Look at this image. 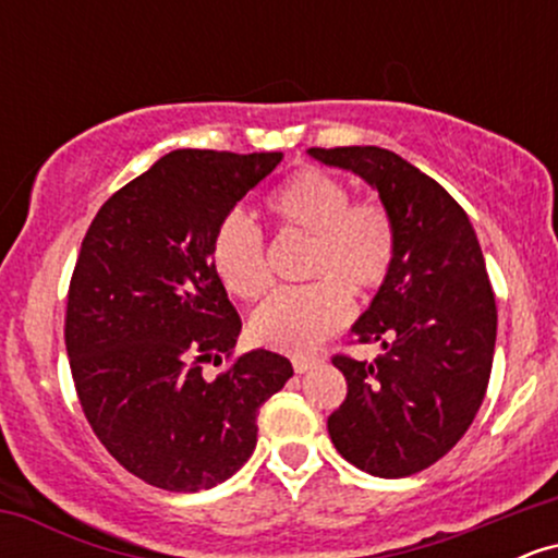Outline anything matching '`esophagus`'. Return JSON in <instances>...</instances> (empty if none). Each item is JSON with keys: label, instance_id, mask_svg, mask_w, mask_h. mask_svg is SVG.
Returning <instances> with one entry per match:
<instances>
[{"label": "esophagus", "instance_id": "obj_1", "mask_svg": "<svg viewBox=\"0 0 558 558\" xmlns=\"http://www.w3.org/2000/svg\"><path fill=\"white\" fill-rule=\"evenodd\" d=\"M291 362H293V369H296V373L301 375V373H306V369L317 367L319 360H315V356H293Z\"/></svg>", "mask_w": 558, "mask_h": 558}]
</instances>
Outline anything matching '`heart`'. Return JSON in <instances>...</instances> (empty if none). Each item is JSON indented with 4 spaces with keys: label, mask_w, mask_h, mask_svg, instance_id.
Here are the masks:
<instances>
[{
    "label": "heart",
    "mask_w": 558,
    "mask_h": 558,
    "mask_svg": "<svg viewBox=\"0 0 558 558\" xmlns=\"http://www.w3.org/2000/svg\"><path fill=\"white\" fill-rule=\"evenodd\" d=\"M267 209L283 230L310 235L304 275L315 283L267 299L248 332L267 349L306 354L343 328L349 293L369 296L386 283L399 254V228L380 202H351L349 185L317 168L293 172L267 198ZM209 257L220 283L241 301L270 291L265 235L243 213L217 222Z\"/></svg>",
    "instance_id": "1"
}]
</instances>
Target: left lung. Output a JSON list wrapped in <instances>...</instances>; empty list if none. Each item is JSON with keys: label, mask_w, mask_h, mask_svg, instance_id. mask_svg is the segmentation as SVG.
I'll return each mask as SVG.
<instances>
[{"label": "left lung", "mask_w": 558, "mask_h": 558, "mask_svg": "<svg viewBox=\"0 0 558 558\" xmlns=\"http://www.w3.org/2000/svg\"><path fill=\"white\" fill-rule=\"evenodd\" d=\"M351 170L399 228V254L351 336L375 362L332 356L345 401L328 417L338 453L375 477H409L446 457L475 420L496 349V299L470 217L430 175L380 146L310 149Z\"/></svg>", "instance_id": "8db88e82"}]
</instances>
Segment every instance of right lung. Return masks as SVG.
Returning <instances> with one entry per match:
<instances>
[{"label": "right lung", "mask_w": 558, "mask_h": 558, "mask_svg": "<svg viewBox=\"0 0 558 558\" xmlns=\"http://www.w3.org/2000/svg\"><path fill=\"white\" fill-rule=\"evenodd\" d=\"M280 151L178 149L101 204L68 291L65 345L101 446L131 475L196 493L239 472L257 446L259 407L291 362L248 351L215 380L204 362L233 354L241 317L217 278V222L278 168Z\"/></svg>", "instance_id": "add662e5"}]
</instances>
